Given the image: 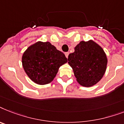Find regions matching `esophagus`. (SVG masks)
Segmentation results:
<instances>
[{"label": "esophagus", "mask_w": 124, "mask_h": 124, "mask_svg": "<svg viewBox=\"0 0 124 124\" xmlns=\"http://www.w3.org/2000/svg\"><path fill=\"white\" fill-rule=\"evenodd\" d=\"M65 56L67 57V58H68V55H69V52H65Z\"/></svg>", "instance_id": "obj_1"}]
</instances>
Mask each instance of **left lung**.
I'll use <instances>...</instances> for the list:
<instances>
[{
  "label": "left lung",
  "instance_id": "8db88e82",
  "mask_svg": "<svg viewBox=\"0 0 124 124\" xmlns=\"http://www.w3.org/2000/svg\"><path fill=\"white\" fill-rule=\"evenodd\" d=\"M69 54L68 63L77 81L83 86H93L102 78L108 59L101 46L93 40L81 41Z\"/></svg>",
  "mask_w": 124,
  "mask_h": 124
}]
</instances>
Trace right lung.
Returning a JSON list of instances; mask_svg holds the SVG:
<instances>
[{"label": "right lung", "mask_w": 124, "mask_h": 124, "mask_svg": "<svg viewBox=\"0 0 124 124\" xmlns=\"http://www.w3.org/2000/svg\"><path fill=\"white\" fill-rule=\"evenodd\" d=\"M22 62L29 78L38 85H44L54 80L67 58L50 42L38 41L23 52Z\"/></svg>", "instance_id": "add662e5"}]
</instances>
